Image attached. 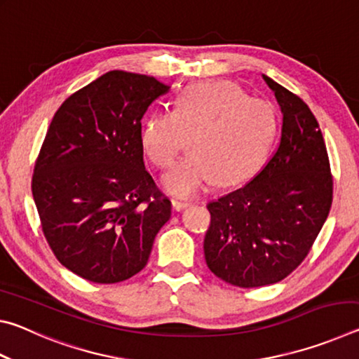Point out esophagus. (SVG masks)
<instances>
[{"mask_svg":"<svg viewBox=\"0 0 359 359\" xmlns=\"http://www.w3.org/2000/svg\"><path fill=\"white\" fill-rule=\"evenodd\" d=\"M171 203H172V208L175 210H184L187 208H190V205L193 204L191 201H185V199H179V198H174Z\"/></svg>","mask_w":359,"mask_h":359,"instance_id":"1","label":"esophagus"}]
</instances>
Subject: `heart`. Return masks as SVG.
<instances>
[{"mask_svg":"<svg viewBox=\"0 0 359 359\" xmlns=\"http://www.w3.org/2000/svg\"><path fill=\"white\" fill-rule=\"evenodd\" d=\"M276 133L271 102L247 96L233 82L205 81L188 85L172 112L151 114L141 144L154 165L169 168L191 136L193 151L163 177L169 193L188 196L215 180L234 185L250 177L264 163Z\"/></svg>","mask_w":359,"mask_h":359,"instance_id":"obj_1","label":"heart"}]
</instances>
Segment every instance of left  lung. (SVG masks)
<instances>
[{"label": "left lung", "mask_w": 359, "mask_h": 359, "mask_svg": "<svg viewBox=\"0 0 359 359\" xmlns=\"http://www.w3.org/2000/svg\"><path fill=\"white\" fill-rule=\"evenodd\" d=\"M283 114L278 147L242 188L208 204L209 269L257 288L283 280L313 245L332 204V175L318 121L299 96L263 74Z\"/></svg>", "instance_id": "8db88e82"}]
</instances>
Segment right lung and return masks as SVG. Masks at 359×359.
Instances as JSON below:
<instances>
[{"instance_id":"obj_1","label":"right lung","mask_w":359,"mask_h":359,"mask_svg":"<svg viewBox=\"0 0 359 359\" xmlns=\"http://www.w3.org/2000/svg\"><path fill=\"white\" fill-rule=\"evenodd\" d=\"M168 92L155 77L109 71L72 93L50 121L32 191L53 255L85 280L136 276L171 217L141 144L144 114Z\"/></svg>"}]
</instances>
